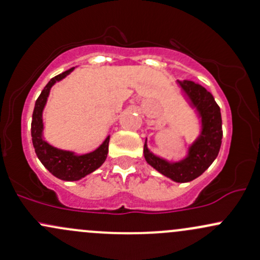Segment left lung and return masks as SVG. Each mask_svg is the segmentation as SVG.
Here are the masks:
<instances>
[{"label":"left lung","mask_w":260,"mask_h":260,"mask_svg":"<svg viewBox=\"0 0 260 260\" xmlns=\"http://www.w3.org/2000/svg\"><path fill=\"white\" fill-rule=\"evenodd\" d=\"M182 95L200 119V134L187 147L185 157L180 161H169L157 156L147 147V139L144 145L146 162L161 175L175 182H189L201 176L218 156L222 144V116L213 95L191 80H177Z\"/></svg>","instance_id":"obj_1"}]
</instances>
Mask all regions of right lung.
<instances>
[{
    "label": "right lung",
    "mask_w": 260,
    "mask_h": 260,
    "mask_svg": "<svg viewBox=\"0 0 260 260\" xmlns=\"http://www.w3.org/2000/svg\"><path fill=\"white\" fill-rule=\"evenodd\" d=\"M73 71L74 68H71L63 72L62 74L52 78L48 84L44 86L41 95L36 100L35 110H33L32 115V124H30V134H32V142L36 155L40 158L42 165L53 176L63 181H78L99 169L107 160L109 140H110V135H108L107 139L103 141V144L99 147H96L94 151L82 153V155L74 151H69V150L58 149V147L52 146L44 140L43 110L47 104L49 93H51L52 86L55 83L64 79Z\"/></svg>",
    "instance_id": "add662e5"
}]
</instances>
